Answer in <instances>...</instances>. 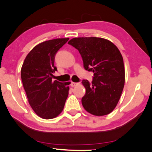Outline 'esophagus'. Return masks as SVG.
Wrapping results in <instances>:
<instances>
[{
  "mask_svg": "<svg viewBox=\"0 0 152 152\" xmlns=\"http://www.w3.org/2000/svg\"><path fill=\"white\" fill-rule=\"evenodd\" d=\"M79 84V83H75V82H72L71 83V84H70V86H71V87H75V86H76L77 85H78Z\"/></svg>",
  "mask_w": 152,
  "mask_h": 152,
  "instance_id": "34e87169",
  "label": "esophagus"
}]
</instances>
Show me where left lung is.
Segmentation results:
<instances>
[{
    "mask_svg": "<svg viewBox=\"0 0 152 152\" xmlns=\"http://www.w3.org/2000/svg\"><path fill=\"white\" fill-rule=\"evenodd\" d=\"M68 44L78 50L83 67L93 72V80H83L86 89L82 103L95 115L113 111L121 95L125 83V68L120 51L110 41L97 37L71 39Z\"/></svg>",
    "mask_w": 152,
    "mask_h": 152,
    "instance_id": "8db88e82",
    "label": "left lung"
}]
</instances>
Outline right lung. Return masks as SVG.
Here are the masks:
<instances>
[{"mask_svg": "<svg viewBox=\"0 0 152 152\" xmlns=\"http://www.w3.org/2000/svg\"><path fill=\"white\" fill-rule=\"evenodd\" d=\"M69 38H57L42 42L27 56L21 70V80L31 108L40 118L57 117L63 111L70 82L52 81L57 71L55 56Z\"/></svg>", "mask_w": 152, "mask_h": 152, "instance_id": "right-lung-1", "label": "right lung"}]
</instances>
